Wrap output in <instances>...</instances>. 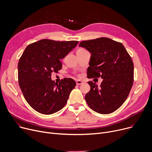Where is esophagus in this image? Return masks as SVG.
<instances>
[{
    "label": "esophagus",
    "instance_id": "esophagus-1",
    "mask_svg": "<svg viewBox=\"0 0 152 152\" xmlns=\"http://www.w3.org/2000/svg\"><path fill=\"white\" fill-rule=\"evenodd\" d=\"M83 83V81H82V80H77V81H76V83H77V85H82Z\"/></svg>",
    "mask_w": 152,
    "mask_h": 152
}]
</instances>
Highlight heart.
I'll return each mask as SVG.
<instances>
[{
	"mask_svg": "<svg viewBox=\"0 0 152 152\" xmlns=\"http://www.w3.org/2000/svg\"><path fill=\"white\" fill-rule=\"evenodd\" d=\"M80 49H81V50H85V49H83V48H80Z\"/></svg>",
	"mask_w": 152,
	"mask_h": 152,
	"instance_id": "1",
	"label": "heart"
}]
</instances>
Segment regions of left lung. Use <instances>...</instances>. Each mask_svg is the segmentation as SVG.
I'll list each match as a JSON object with an SVG mask.
<instances>
[{
  "label": "left lung",
  "mask_w": 152,
  "mask_h": 152,
  "mask_svg": "<svg viewBox=\"0 0 152 152\" xmlns=\"http://www.w3.org/2000/svg\"><path fill=\"white\" fill-rule=\"evenodd\" d=\"M80 47L91 53L88 78H103L99 86L88 82L91 89L85 95L88 106L101 114L117 110L124 102L134 82V64L123 45L109 38L82 41Z\"/></svg>",
  "instance_id": "left-lung-1"
}]
</instances>
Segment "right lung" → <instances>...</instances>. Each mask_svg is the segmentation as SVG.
Instances as JSON below:
<instances>
[{
    "label": "right lung",
    "instance_id": "right-lung-1",
    "mask_svg": "<svg viewBox=\"0 0 152 152\" xmlns=\"http://www.w3.org/2000/svg\"><path fill=\"white\" fill-rule=\"evenodd\" d=\"M78 43V41L59 42L42 39L26 48L20 58L18 83L29 105L45 115L60 110L66 104L69 94L76 85L75 80L64 78L52 81V73L62 69L60 59L64 58Z\"/></svg>",
    "mask_w": 152,
    "mask_h": 152
}]
</instances>
